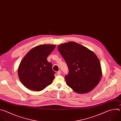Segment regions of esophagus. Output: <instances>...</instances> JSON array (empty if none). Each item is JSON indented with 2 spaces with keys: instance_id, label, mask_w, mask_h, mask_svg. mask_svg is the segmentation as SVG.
Masks as SVG:
<instances>
[{
  "instance_id": "34e87169",
  "label": "esophagus",
  "mask_w": 121,
  "mask_h": 121,
  "mask_svg": "<svg viewBox=\"0 0 121 121\" xmlns=\"http://www.w3.org/2000/svg\"><path fill=\"white\" fill-rule=\"evenodd\" d=\"M61 70H59L57 72V74L58 75H60L61 74Z\"/></svg>"
}]
</instances>
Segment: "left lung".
<instances>
[{
    "mask_svg": "<svg viewBox=\"0 0 121 121\" xmlns=\"http://www.w3.org/2000/svg\"><path fill=\"white\" fill-rule=\"evenodd\" d=\"M67 65L69 73L65 76L66 84L78 93H88L94 89L101 78L100 62L93 52L73 42L58 46Z\"/></svg>",
    "mask_w": 121,
    "mask_h": 121,
    "instance_id": "8db88e82",
    "label": "left lung"
}]
</instances>
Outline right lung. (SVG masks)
Masks as SVG:
<instances>
[{
    "instance_id": "1",
    "label": "right lung",
    "mask_w": 121,
    "mask_h": 121,
    "mask_svg": "<svg viewBox=\"0 0 121 121\" xmlns=\"http://www.w3.org/2000/svg\"><path fill=\"white\" fill-rule=\"evenodd\" d=\"M54 44H42L31 49L24 57L18 70L19 79L29 90L41 91L53 82L55 72L47 58L55 48Z\"/></svg>"
}]
</instances>
